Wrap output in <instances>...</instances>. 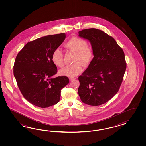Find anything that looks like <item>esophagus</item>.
<instances>
[{
  "instance_id": "esophagus-1",
  "label": "esophagus",
  "mask_w": 146,
  "mask_h": 146,
  "mask_svg": "<svg viewBox=\"0 0 146 146\" xmlns=\"http://www.w3.org/2000/svg\"><path fill=\"white\" fill-rule=\"evenodd\" d=\"M69 79H70V81H73V80H75V78H69Z\"/></svg>"
}]
</instances>
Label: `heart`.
Wrapping results in <instances>:
<instances>
[{"instance_id":"1","label":"heart","mask_w":146,"mask_h":146,"mask_svg":"<svg viewBox=\"0 0 146 146\" xmlns=\"http://www.w3.org/2000/svg\"><path fill=\"white\" fill-rule=\"evenodd\" d=\"M87 42L78 37H72L65 44V47L75 52L74 58L75 63L67 65L59 71V74L68 77H74L82 71V66L81 62L84 65H88L92 62L94 57L92 48L87 46ZM51 60L57 66L64 65L63 55L59 49H56L53 51Z\"/></svg>"}]
</instances>
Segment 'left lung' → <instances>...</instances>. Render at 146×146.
<instances>
[{
    "mask_svg": "<svg viewBox=\"0 0 146 146\" xmlns=\"http://www.w3.org/2000/svg\"><path fill=\"white\" fill-rule=\"evenodd\" d=\"M78 33L90 43L94 52L88 68L79 76L78 94L85 104L100 106L119 90L126 68L125 54L113 37L100 29H86Z\"/></svg>",
    "mask_w": 146,
    "mask_h": 146,
    "instance_id": "1",
    "label": "left lung"
}]
</instances>
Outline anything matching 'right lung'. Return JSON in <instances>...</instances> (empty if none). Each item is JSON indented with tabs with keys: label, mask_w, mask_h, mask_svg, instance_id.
Segmentation results:
<instances>
[{
	"label": "right lung",
	"mask_w": 146,
	"mask_h": 146,
	"mask_svg": "<svg viewBox=\"0 0 146 146\" xmlns=\"http://www.w3.org/2000/svg\"><path fill=\"white\" fill-rule=\"evenodd\" d=\"M66 37L61 33L29 42L15 58L14 76L22 95L33 105L46 108L57 104L61 90L69 83L65 76L52 78L57 68L51 56Z\"/></svg>",
	"instance_id": "add662e5"
}]
</instances>
